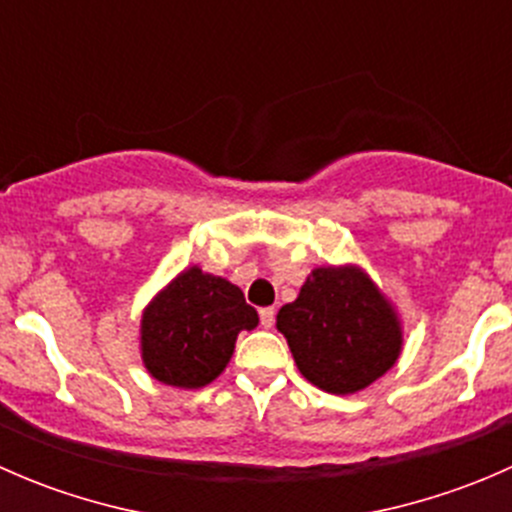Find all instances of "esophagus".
<instances>
[{
    "instance_id": "1",
    "label": "esophagus",
    "mask_w": 512,
    "mask_h": 512,
    "mask_svg": "<svg viewBox=\"0 0 512 512\" xmlns=\"http://www.w3.org/2000/svg\"><path fill=\"white\" fill-rule=\"evenodd\" d=\"M260 324L265 329H270L275 324V307H262L260 309Z\"/></svg>"
}]
</instances>
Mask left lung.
Listing matches in <instances>:
<instances>
[{"mask_svg":"<svg viewBox=\"0 0 512 512\" xmlns=\"http://www.w3.org/2000/svg\"><path fill=\"white\" fill-rule=\"evenodd\" d=\"M277 329L307 381L329 394L374 384L401 354V322L359 267H317L299 297L277 312Z\"/></svg>","mask_w":512,"mask_h":512,"instance_id":"1","label":"left lung"}]
</instances>
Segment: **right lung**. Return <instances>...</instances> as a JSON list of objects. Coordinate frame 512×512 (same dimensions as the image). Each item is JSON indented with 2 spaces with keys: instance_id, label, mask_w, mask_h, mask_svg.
I'll list each match as a JSON object with an SVG mask.
<instances>
[{
  "instance_id": "add662e5",
  "label": "right lung",
  "mask_w": 512,
  "mask_h": 512,
  "mask_svg": "<svg viewBox=\"0 0 512 512\" xmlns=\"http://www.w3.org/2000/svg\"><path fill=\"white\" fill-rule=\"evenodd\" d=\"M260 317L240 287L188 267L160 289L141 319V356L148 374L178 389H200L223 374L242 329Z\"/></svg>"
}]
</instances>
